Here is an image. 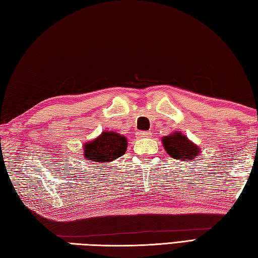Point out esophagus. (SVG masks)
I'll use <instances>...</instances> for the list:
<instances>
[{
  "label": "esophagus",
  "mask_w": 258,
  "mask_h": 258,
  "mask_svg": "<svg viewBox=\"0 0 258 258\" xmlns=\"http://www.w3.org/2000/svg\"><path fill=\"white\" fill-rule=\"evenodd\" d=\"M136 136L138 138H146V137H151L152 134L150 132H137Z\"/></svg>",
  "instance_id": "34e87169"
}]
</instances>
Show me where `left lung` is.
Listing matches in <instances>:
<instances>
[{
  "instance_id": "obj_1",
  "label": "left lung",
  "mask_w": 258,
  "mask_h": 258,
  "mask_svg": "<svg viewBox=\"0 0 258 258\" xmlns=\"http://www.w3.org/2000/svg\"><path fill=\"white\" fill-rule=\"evenodd\" d=\"M163 146L165 152L174 160L191 161L200 154V147L182 135L181 133H173L163 137Z\"/></svg>"
}]
</instances>
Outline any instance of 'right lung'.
<instances>
[{
    "instance_id": "add662e5",
    "label": "right lung",
    "mask_w": 258,
    "mask_h": 258,
    "mask_svg": "<svg viewBox=\"0 0 258 258\" xmlns=\"http://www.w3.org/2000/svg\"><path fill=\"white\" fill-rule=\"evenodd\" d=\"M126 138L117 133L104 132L92 142L84 145V155L90 162H111L122 156L126 151Z\"/></svg>"
}]
</instances>
